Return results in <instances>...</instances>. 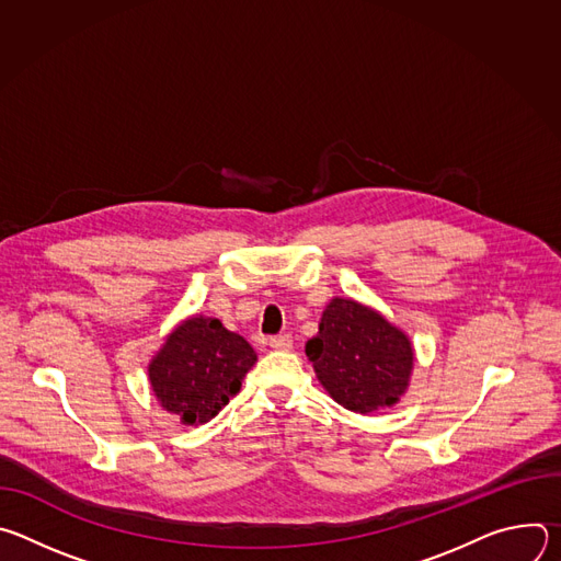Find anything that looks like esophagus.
<instances>
[{"instance_id":"esophagus-1","label":"esophagus","mask_w":561,"mask_h":561,"mask_svg":"<svg viewBox=\"0 0 561 561\" xmlns=\"http://www.w3.org/2000/svg\"><path fill=\"white\" fill-rule=\"evenodd\" d=\"M268 344H271V348H275V351H288L290 346H293V337L290 335H273L271 340H268Z\"/></svg>"}]
</instances>
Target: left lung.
<instances>
[{
  "label": "left lung",
  "mask_w": 561,
  "mask_h": 561,
  "mask_svg": "<svg viewBox=\"0 0 561 561\" xmlns=\"http://www.w3.org/2000/svg\"><path fill=\"white\" fill-rule=\"evenodd\" d=\"M306 355L335 402L362 415L394 404L413 368V346L402 331L379 312L340 297L327 306Z\"/></svg>",
  "instance_id": "left-lung-1"
}]
</instances>
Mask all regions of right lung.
<instances>
[{
    "instance_id": "1",
    "label": "right lung",
    "mask_w": 561,
    "mask_h": 561,
    "mask_svg": "<svg viewBox=\"0 0 561 561\" xmlns=\"http://www.w3.org/2000/svg\"><path fill=\"white\" fill-rule=\"evenodd\" d=\"M255 362L251 344L219 319L193 317L169 335L148 375L167 411L186 424H204L228 404Z\"/></svg>"
}]
</instances>
